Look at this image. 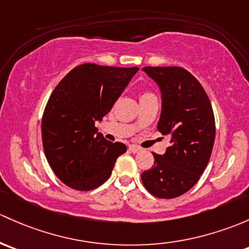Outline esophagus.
<instances>
[{
  "instance_id": "1",
  "label": "esophagus",
  "mask_w": 249,
  "mask_h": 249,
  "mask_svg": "<svg viewBox=\"0 0 249 249\" xmlns=\"http://www.w3.org/2000/svg\"><path fill=\"white\" fill-rule=\"evenodd\" d=\"M130 151H131V153H133V154H136V153H140L141 151V148L140 146H137V145H130Z\"/></svg>"
}]
</instances>
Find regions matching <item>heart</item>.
<instances>
[{
  "mask_svg": "<svg viewBox=\"0 0 249 249\" xmlns=\"http://www.w3.org/2000/svg\"><path fill=\"white\" fill-rule=\"evenodd\" d=\"M146 95H153V94L149 93V91H145V93L142 94V96H146ZM142 96H141V98H142Z\"/></svg>",
  "mask_w": 249,
  "mask_h": 249,
  "instance_id": "obj_1",
  "label": "heart"
}]
</instances>
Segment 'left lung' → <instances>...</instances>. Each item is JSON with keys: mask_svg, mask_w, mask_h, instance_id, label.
I'll list each match as a JSON object with an SVG mask.
<instances>
[{"mask_svg": "<svg viewBox=\"0 0 249 249\" xmlns=\"http://www.w3.org/2000/svg\"><path fill=\"white\" fill-rule=\"evenodd\" d=\"M161 90L162 111L158 130L171 145L163 155L153 153L154 166L142 173V182L153 196L172 199L186 193L208 166L213 148L214 117L205 90L186 69L144 67Z\"/></svg>", "mask_w": 249, "mask_h": 249, "instance_id": "8db88e82", "label": "left lung"}]
</instances>
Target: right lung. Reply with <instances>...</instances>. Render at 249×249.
I'll return each mask as SVG.
<instances>
[{
  "instance_id": "right-lung-1",
  "label": "right lung",
  "mask_w": 249,
  "mask_h": 249,
  "mask_svg": "<svg viewBox=\"0 0 249 249\" xmlns=\"http://www.w3.org/2000/svg\"><path fill=\"white\" fill-rule=\"evenodd\" d=\"M138 70L86 63L68 72L52 91L41 138L50 167L63 184L90 191L109 178L126 145L105 140L95 122L111 111Z\"/></svg>"
}]
</instances>
